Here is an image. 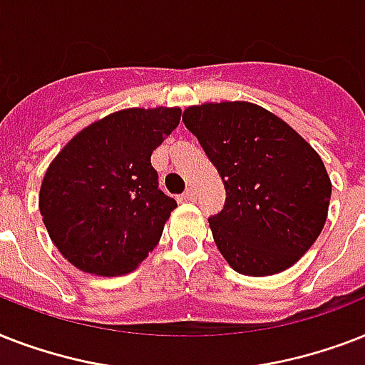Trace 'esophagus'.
Returning a JSON list of instances; mask_svg holds the SVG:
<instances>
[{"instance_id": "34e87169", "label": "esophagus", "mask_w": 365, "mask_h": 365, "mask_svg": "<svg viewBox=\"0 0 365 365\" xmlns=\"http://www.w3.org/2000/svg\"><path fill=\"white\" fill-rule=\"evenodd\" d=\"M183 199H185V200H195V199H197V189H195V187H187V189H185V193H183Z\"/></svg>"}]
</instances>
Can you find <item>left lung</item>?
Masks as SVG:
<instances>
[{
  "label": "left lung",
  "mask_w": 365,
  "mask_h": 365,
  "mask_svg": "<svg viewBox=\"0 0 365 365\" xmlns=\"http://www.w3.org/2000/svg\"><path fill=\"white\" fill-rule=\"evenodd\" d=\"M183 123L216 166L225 206L208 217L235 271H286L311 248L328 217L331 182L320 155L271 111L250 102L191 106Z\"/></svg>",
  "instance_id": "obj_1"
}]
</instances>
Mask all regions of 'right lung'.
<instances>
[{
  "instance_id": "right-lung-1",
  "label": "right lung",
  "mask_w": 365,
  "mask_h": 365,
  "mask_svg": "<svg viewBox=\"0 0 365 365\" xmlns=\"http://www.w3.org/2000/svg\"><path fill=\"white\" fill-rule=\"evenodd\" d=\"M180 108H130L83 128L48 165L39 210L71 265L134 271L160 240L176 200L159 189L151 153L180 125Z\"/></svg>"
}]
</instances>
